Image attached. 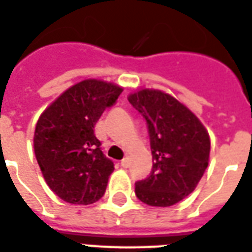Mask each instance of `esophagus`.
<instances>
[{
    "label": "esophagus",
    "instance_id": "1",
    "mask_svg": "<svg viewBox=\"0 0 252 252\" xmlns=\"http://www.w3.org/2000/svg\"><path fill=\"white\" fill-rule=\"evenodd\" d=\"M121 166H122V168H127V166H128V158L122 159V161H121Z\"/></svg>",
    "mask_w": 252,
    "mask_h": 252
}]
</instances>
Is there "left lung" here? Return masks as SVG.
Listing matches in <instances>:
<instances>
[{
  "label": "left lung",
  "instance_id": "1",
  "mask_svg": "<svg viewBox=\"0 0 252 252\" xmlns=\"http://www.w3.org/2000/svg\"><path fill=\"white\" fill-rule=\"evenodd\" d=\"M128 102L148 126L153 168L135 183V194L152 207H170L194 190L208 166V131L188 107L158 90H141Z\"/></svg>",
  "mask_w": 252,
  "mask_h": 252
}]
</instances>
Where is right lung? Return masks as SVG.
Listing matches in <instances>:
<instances>
[{"instance_id":"right-lung-1","label":"right lung","mask_w":252,"mask_h":252,"mask_svg":"<svg viewBox=\"0 0 252 252\" xmlns=\"http://www.w3.org/2000/svg\"><path fill=\"white\" fill-rule=\"evenodd\" d=\"M124 88L87 79L64 91L34 130V154L47 184L71 204L88 205L106 192L114 162L100 150L94 127Z\"/></svg>"}]
</instances>
